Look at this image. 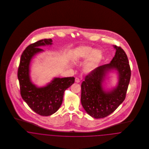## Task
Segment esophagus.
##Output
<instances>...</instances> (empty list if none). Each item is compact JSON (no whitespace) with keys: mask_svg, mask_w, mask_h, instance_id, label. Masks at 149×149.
I'll return each mask as SVG.
<instances>
[{"mask_svg":"<svg viewBox=\"0 0 149 149\" xmlns=\"http://www.w3.org/2000/svg\"><path fill=\"white\" fill-rule=\"evenodd\" d=\"M75 82H76V83H78L80 82V79L79 78H75Z\"/></svg>","mask_w":149,"mask_h":149,"instance_id":"esophagus-1","label":"esophagus"}]
</instances>
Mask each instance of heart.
<instances>
[{"instance_id": "heart-1", "label": "heart", "mask_w": 149, "mask_h": 149, "mask_svg": "<svg viewBox=\"0 0 149 149\" xmlns=\"http://www.w3.org/2000/svg\"><path fill=\"white\" fill-rule=\"evenodd\" d=\"M88 56L84 69L86 72H91L97 68L102 59V54L100 51H93L91 47L86 46L79 47L75 51L74 58L78 61L84 60Z\"/></svg>"}]
</instances>
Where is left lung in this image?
<instances>
[{
  "mask_svg": "<svg viewBox=\"0 0 149 149\" xmlns=\"http://www.w3.org/2000/svg\"><path fill=\"white\" fill-rule=\"evenodd\" d=\"M113 46L116 51L111 63L91 71L81 85V104L87 113L95 118H104L113 113L126 98L131 69L124 50ZM113 70L118 71V84L112 90L106 91L102 83L108 72Z\"/></svg>",
  "mask_w": 149,
  "mask_h": 149,
  "instance_id": "left-lung-1",
  "label": "left lung"
}]
</instances>
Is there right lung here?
<instances>
[{
  "label": "right lung",
  "mask_w": 149,
  "mask_h": 149,
  "mask_svg": "<svg viewBox=\"0 0 149 149\" xmlns=\"http://www.w3.org/2000/svg\"><path fill=\"white\" fill-rule=\"evenodd\" d=\"M52 40L44 39L29 45L22 54L18 69L22 98L36 113L48 116L55 113L61 106L64 92L75 81V78H55L47 85L37 87L29 77V65L33 57L43 51L40 46L51 45Z\"/></svg>",
  "instance_id": "obj_1"
}]
</instances>
